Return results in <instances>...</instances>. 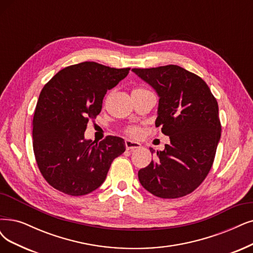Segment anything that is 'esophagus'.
<instances>
[{"label": "esophagus", "mask_w": 253, "mask_h": 253, "mask_svg": "<svg viewBox=\"0 0 253 253\" xmlns=\"http://www.w3.org/2000/svg\"><path fill=\"white\" fill-rule=\"evenodd\" d=\"M125 146H126L127 150H134V149L141 148V144L137 142H134V141H130V139H126Z\"/></svg>", "instance_id": "34e87169"}]
</instances>
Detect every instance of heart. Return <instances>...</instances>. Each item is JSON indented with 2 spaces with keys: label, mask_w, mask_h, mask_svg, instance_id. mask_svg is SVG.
<instances>
[{
  "label": "heart",
  "mask_w": 253,
  "mask_h": 253,
  "mask_svg": "<svg viewBox=\"0 0 253 253\" xmlns=\"http://www.w3.org/2000/svg\"><path fill=\"white\" fill-rule=\"evenodd\" d=\"M141 91H148V90L146 88H143V87H138V88H135L133 90V92H141ZM124 131L129 136L136 137V136H138L139 134H141L142 129L139 128L138 126H128V127L125 128Z\"/></svg>",
  "instance_id": "1"
}]
</instances>
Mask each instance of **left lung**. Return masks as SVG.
<instances>
[{"label":"left lung","mask_w":253,"mask_h":253,"mask_svg":"<svg viewBox=\"0 0 253 253\" xmlns=\"http://www.w3.org/2000/svg\"><path fill=\"white\" fill-rule=\"evenodd\" d=\"M132 72L156 90L155 126L170 137L157 160L138 171L139 182L156 197H183L198 188L212 166L221 137L218 102L202 78L178 65Z\"/></svg>","instance_id":"1"}]
</instances>
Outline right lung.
I'll return each instance as SVG.
<instances>
[{
    "label": "right lung",
    "instance_id": "obj_1",
    "mask_svg": "<svg viewBox=\"0 0 253 253\" xmlns=\"http://www.w3.org/2000/svg\"><path fill=\"white\" fill-rule=\"evenodd\" d=\"M130 68L93 61L59 71L41 91L33 117V151L39 169L54 189L83 196L104 182L110 165L124 153L125 142L108 135L100 143L84 138L88 120L101 112L106 91Z\"/></svg>",
    "mask_w": 253,
    "mask_h": 253
}]
</instances>
